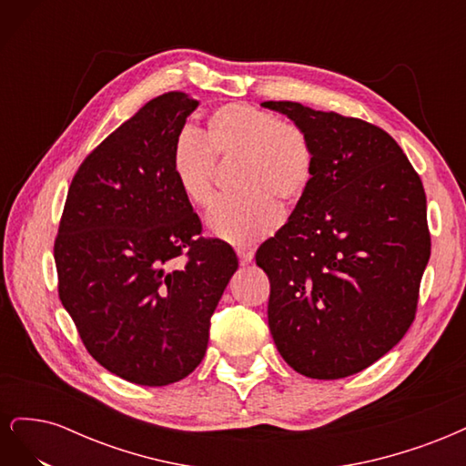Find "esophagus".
I'll list each match as a JSON object with an SVG mask.
<instances>
[{
	"label": "esophagus",
	"instance_id": "34e87169",
	"mask_svg": "<svg viewBox=\"0 0 466 466\" xmlns=\"http://www.w3.org/2000/svg\"><path fill=\"white\" fill-rule=\"evenodd\" d=\"M237 257H238V260H241V264H248L252 258H255V248L237 247Z\"/></svg>",
	"mask_w": 466,
	"mask_h": 466
}]
</instances>
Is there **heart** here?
<instances>
[{
  "mask_svg": "<svg viewBox=\"0 0 466 466\" xmlns=\"http://www.w3.org/2000/svg\"><path fill=\"white\" fill-rule=\"evenodd\" d=\"M238 157L233 185L208 216L209 231L233 245L257 243L279 221V208H293L313 180L315 149L301 126L247 103L209 112L204 136L180 130L171 147V173L180 194L208 208L214 198L216 157Z\"/></svg>",
  "mask_w": 466,
  "mask_h": 466,
  "instance_id": "obj_1",
  "label": "heart"
}]
</instances>
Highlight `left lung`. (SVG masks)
<instances>
[{"label": "left lung", "mask_w": 466, "mask_h": 466, "mask_svg": "<svg viewBox=\"0 0 466 466\" xmlns=\"http://www.w3.org/2000/svg\"><path fill=\"white\" fill-rule=\"evenodd\" d=\"M311 137L313 180L288 223L257 250L270 279L268 327L279 356L311 379L370 368L416 317L430 260L426 192L377 126L266 101Z\"/></svg>", "instance_id": "obj_1"}]
</instances>
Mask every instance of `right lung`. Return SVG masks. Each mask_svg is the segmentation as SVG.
Segmentation results:
<instances>
[{
	"label": "right lung",
	"instance_id": "1",
	"mask_svg": "<svg viewBox=\"0 0 466 466\" xmlns=\"http://www.w3.org/2000/svg\"><path fill=\"white\" fill-rule=\"evenodd\" d=\"M198 105L182 91L155 96L93 149L54 243L60 299L87 351L144 387L198 368L209 319L238 268L228 243L200 237L171 173L173 142Z\"/></svg>",
	"mask_w": 466,
	"mask_h": 466
}]
</instances>
